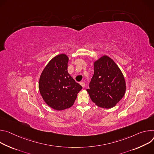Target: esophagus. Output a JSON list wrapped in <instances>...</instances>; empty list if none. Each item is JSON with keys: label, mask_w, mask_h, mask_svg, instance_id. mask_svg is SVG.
I'll list each match as a JSON object with an SVG mask.
<instances>
[{"label": "esophagus", "mask_w": 154, "mask_h": 154, "mask_svg": "<svg viewBox=\"0 0 154 154\" xmlns=\"http://www.w3.org/2000/svg\"><path fill=\"white\" fill-rule=\"evenodd\" d=\"M80 85H81V86L82 88H84V86H85V83H84V82H80Z\"/></svg>", "instance_id": "1"}]
</instances>
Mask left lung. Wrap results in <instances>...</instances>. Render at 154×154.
Listing matches in <instances>:
<instances>
[{
    "label": "left lung",
    "mask_w": 154,
    "mask_h": 154,
    "mask_svg": "<svg viewBox=\"0 0 154 154\" xmlns=\"http://www.w3.org/2000/svg\"><path fill=\"white\" fill-rule=\"evenodd\" d=\"M94 74L87 91L98 106L114 107L124 96L126 83L121 69L109 56L104 55L94 62Z\"/></svg>",
    "instance_id": "obj_1"
}]
</instances>
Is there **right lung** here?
<instances>
[{"label":"right lung","mask_w":154,"mask_h":154,"mask_svg":"<svg viewBox=\"0 0 154 154\" xmlns=\"http://www.w3.org/2000/svg\"><path fill=\"white\" fill-rule=\"evenodd\" d=\"M68 57L56 56L41 73L38 88L45 103L51 108L61 111L72 107L82 86L68 73Z\"/></svg>","instance_id":"right-lung-1"}]
</instances>
